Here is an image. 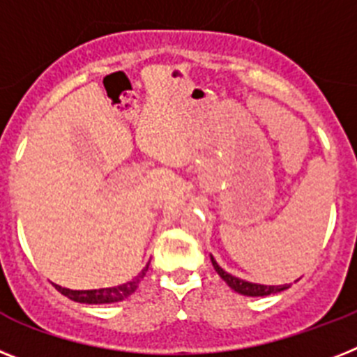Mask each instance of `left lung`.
I'll use <instances>...</instances> for the list:
<instances>
[{"instance_id":"obj_1","label":"left lung","mask_w":357,"mask_h":357,"mask_svg":"<svg viewBox=\"0 0 357 357\" xmlns=\"http://www.w3.org/2000/svg\"><path fill=\"white\" fill-rule=\"evenodd\" d=\"M210 260H212L213 269L217 271V275L222 278V280L228 284L234 291H237L238 294H244V296H268V294L273 293H280V291L289 289L291 284H282V286H264V284H255V282H248L243 280V278L234 277L228 271L221 268V266L217 264V260L210 255Z\"/></svg>"}]
</instances>
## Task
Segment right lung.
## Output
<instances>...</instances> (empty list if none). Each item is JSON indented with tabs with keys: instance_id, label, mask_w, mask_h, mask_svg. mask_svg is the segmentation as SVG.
<instances>
[{
	"instance_id": "1",
	"label": "right lung",
	"mask_w": 357,
	"mask_h": 357,
	"mask_svg": "<svg viewBox=\"0 0 357 357\" xmlns=\"http://www.w3.org/2000/svg\"><path fill=\"white\" fill-rule=\"evenodd\" d=\"M147 269L149 264L145 266L135 278H131V280L126 282V284H120V286L114 287H102V289H68V287L57 286V284H54V286L59 293L79 303H91V305L95 303V305H97V303L122 302V300H126L127 296H131V294L135 293L138 284H140V280L145 277V271H147Z\"/></svg>"
}]
</instances>
